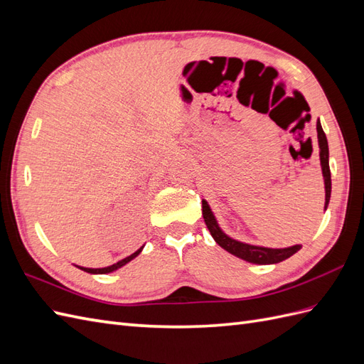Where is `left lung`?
I'll return each mask as SVG.
<instances>
[{"label": "left lung", "instance_id": "1", "mask_svg": "<svg viewBox=\"0 0 364 364\" xmlns=\"http://www.w3.org/2000/svg\"><path fill=\"white\" fill-rule=\"evenodd\" d=\"M317 139H318V147H321V165H322V173L325 178V209L329 203V197H331V171H329V150H328V141H326V135L322 129L321 121H317ZM202 214H203V220L206 223V228L211 232L213 238L215 240V243L223 247L225 250H228L232 255L253 262V264H277L281 262L284 259L290 258L291 255L299 250L302 246L296 245L291 247H285V249H269V247H259V246H252V245H246L241 243V241L229 238L225 232H222V229L218 228L215 217L209 209L208 203L205 200H202Z\"/></svg>", "mask_w": 364, "mask_h": 364}]
</instances>
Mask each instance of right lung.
<instances>
[{"label":"right lung","instance_id":"obj_1","mask_svg":"<svg viewBox=\"0 0 364 364\" xmlns=\"http://www.w3.org/2000/svg\"><path fill=\"white\" fill-rule=\"evenodd\" d=\"M141 250H142V247H141V249H138L135 253H132L130 257H127V258H124V259H121V261H118V262L112 264V266H109V267H103V269H87V267H79V269H82V270H85V272H87V273H109V272H114V270H117V269H119V267H123L124 264H127L129 261H132V259H134L135 257H138Z\"/></svg>","mask_w":364,"mask_h":364}]
</instances>
